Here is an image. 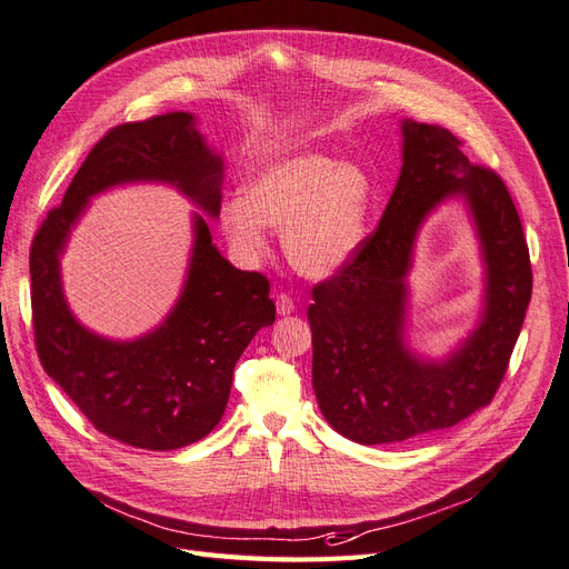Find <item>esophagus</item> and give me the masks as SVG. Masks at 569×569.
<instances>
[{"label":"esophagus","instance_id":"obj_1","mask_svg":"<svg viewBox=\"0 0 569 569\" xmlns=\"http://www.w3.org/2000/svg\"><path fill=\"white\" fill-rule=\"evenodd\" d=\"M277 311L279 317H290L292 311H296V302H292V298L286 296V292H281V296H277Z\"/></svg>","mask_w":569,"mask_h":569}]
</instances>
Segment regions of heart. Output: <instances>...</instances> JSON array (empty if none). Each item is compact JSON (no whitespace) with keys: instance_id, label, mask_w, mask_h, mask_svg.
I'll return each instance as SVG.
<instances>
[{"instance_id":"b5f03b06","label":"heart","mask_w":569,"mask_h":569,"mask_svg":"<svg viewBox=\"0 0 569 569\" xmlns=\"http://www.w3.org/2000/svg\"><path fill=\"white\" fill-rule=\"evenodd\" d=\"M376 198V179L361 162L279 149L252 162L241 196L219 208V227L243 260H260L267 229H281L288 262L302 277L328 279L369 241Z\"/></svg>"}]
</instances>
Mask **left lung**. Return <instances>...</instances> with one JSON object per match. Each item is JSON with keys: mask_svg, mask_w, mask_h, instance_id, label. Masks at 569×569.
Wrapping results in <instances>:
<instances>
[{"mask_svg": "<svg viewBox=\"0 0 569 569\" xmlns=\"http://www.w3.org/2000/svg\"><path fill=\"white\" fill-rule=\"evenodd\" d=\"M401 170L378 229L355 262L315 288L311 385L323 418L359 445L405 442L487 407L499 390L531 298L529 250L503 181L472 164L445 127L401 120ZM461 202L483 264V302L445 358L408 340L417 236L442 204Z\"/></svg>", "mask_w": 569, "mask_h": 569, "instance_id": "8db88e82", "label": "left lung"}]
</instances>
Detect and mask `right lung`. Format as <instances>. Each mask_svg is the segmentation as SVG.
<instances>
[{
    "mask_svg": "<svg viewBox=\"0 0 569 569\" xmlns=\"http://www.w3.org/2000/svg\"><path fill=\"white\" fill-rule=\"evenodd\" d=\"M227 160L198 130L193 113L172 111L108 132L72 177L30 250L34 342L44 371L99 432L122 445L170 451L203 439L222 420L233 366L254 333L277 319L262 273L236 269L212 243ZM160 183L184 194L192 250L180 296L166 319L137 339H108L69 309L60 258L91 197Z\"/></svg>",
    "mask_w": 569,
    "mask_h": 569,
    "instance_id": "add662e5",
    "label": "right lung"
}]
</instances>
